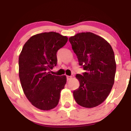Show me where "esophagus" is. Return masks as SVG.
Listing matches in <instances>:
<instances>
[{
	"label": "esophagus",
	"instance_id": "obj_1",
	"mask_svg": "<svg viewBox=\"0 0 131 131\" xmlns=\"http://www.w3.org/2000/svg\"><path fill=\"white\" fill-rule=\"evenodd\" d=\"M72 78V76H66V79H67V80H70Z\"/></svg>",
	"mask_w": 131,
	"mask_h": 131
}]
</instances>
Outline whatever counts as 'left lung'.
Returning a JSON list of instances; mask_svg holds the SVG:
<instances>
[{"mask_svg": "<svg viewBox=\"0 0 131 131\" xmlns=\"http://www.w3.org/2000/svg\"><path fill=\"white\" fill-rule=\"evenodd\" d=\"M69 41L79 65L85 70L76 76L80 86L73 91L74 98L83 107H96L107 98L114 84L116 64L113 50L107 41L91 32L80 33Z\"/></svg>", "mask_w": 131, "mask_h": 131, "instance_id": "obj_1", "label": "left lung"}]
</instances>
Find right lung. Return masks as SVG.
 I'll return each mask as SVG.
<instances>
[{
    "mask_svg": "<svg viewBox=\"0 0 131 131\" xmlns=\"http://www.w3.org/2000/svg\"><path fill=\"white\" fill-rule=\"evenodd\" d=\"M68 38L58 33L37 34L24 44L19 57V77L24 94L32 105L49 110L58 104L65 76H56L49 71L57 65V52Z\"/></svg>",
    "mask_w": 131,
    "mask_h": 131,
    "instance_id": "add662e5",
    "label": "right lung"
}]
</instances>
